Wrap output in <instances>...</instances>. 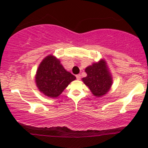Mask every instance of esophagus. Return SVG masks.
I'll list each match as a JSON object with an SVG mask.
<instances>
[{"label":"esophagus","instance_id":"1","mask_svg":"<svg viewBox=\"0 0 148 148\" xmlns=\"http://www.w3.org/2000/svg\"><path fill=\"white\" fill-rule=\"evenodd\" d=\"M76 77H77V80H79L81 79V75L80 74H77V75H76Z\"/></svg>","mask_w":148,"mask_h":148}]
</instances>
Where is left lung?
<instances>
[{
	"instance_id": "obj_1",
	"label": "left lung",
	"mask_w": 148,
	"mask_h": 148,
	"mask_svg": "<svg viewBox=\"0 0 148 148\" xmlns=\"http://www.w3.org/2000/svg\"><path fill=\"white\" fill-rule=\"evenodd\" d=\"M85 71L87 76L82 79L84 83L89 86L93 95L96 97H101L105 95L111 86V76L109 74L104 61L99 63L93 64L86 67Z\"/></svg>"
}]
</instances>
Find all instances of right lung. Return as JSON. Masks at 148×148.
Here are the masks:
<instances>
[{"mask_svg":"<svg viewBox=\"0 0 148 148\" xmlns=\"http://www.w3.org/2000/svg\"><path fill=\"white\" fill-rule=\"evenodd\" d=\"M75 79L73 74L66 71L59 59L50 55L40 64L36 82L38 89L46 96L54 98L60 95Z\"/></svg>","mask_w":148,"mask_h":148,"instance_id":"add662e5","label":"right lung"}]
</instances>
